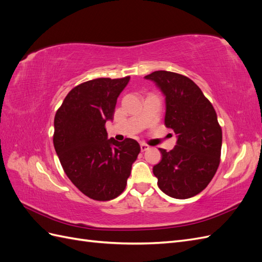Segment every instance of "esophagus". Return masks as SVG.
Listing matches in <instances>:
<instances>
[{"mask_svg": "<svg viewBox=\"0 0 262 262\" xmlns=\"http://www.w3.org/2000/svg\"><path fill=\"white\" fill-rule=\"evenodd\" d=\"M140 147H141V150H142V152H144V150H146V149H148V148H149V146H148V145H146V144H144V143H142V144L140 145Z\"/></svg>", "mask_w": 262, "mask_h": 262, "instance_id": "obj_1", "label": "esophagus"}]
</instances>
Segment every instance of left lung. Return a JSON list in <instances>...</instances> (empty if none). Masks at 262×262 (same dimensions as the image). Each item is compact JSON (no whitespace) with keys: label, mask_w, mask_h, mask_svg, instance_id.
<instances>
[{"label":"left lung","mask_w":262,"mask_h":262,"mask_svg":"<svg viewBox=\"0 0 262 262\" xmlns=\"http://www.w3.org/2000/svg\"><path fill=\"white\" fill-rule=\"evenodd\" d=\"M165 96V125L177 136L169 152L153 167L157 185L175 199H188L209 185L220 165L222 129L211 102L187 76L155 71L144 76Z\"/></svg>","instance_id":"obj_1"}]
</instances>
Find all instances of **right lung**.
<instances>
[{
  "instance_id": "right-lung-1",
  "label": "right lung",
  "mask_w": 262,
  "mask_h": 262,
  "mask_svg": "<svg viewBox=\"0 0 262 262\" xmlns=\"http://www.w3.org/2000/svg\"><path fill=\"white\" fill-rule=\"evenodd\" d=\"M129 81L130 76L101 77L77 85L54 117L53 144L62 167L93 200L108 201L122 193L141 150L133 139H108L105 128Z\"/></svg>"
}]
</instances>
